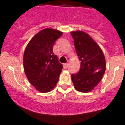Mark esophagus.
<instances>
[{"instance_id": "obj_1", "label": "esophagus", "mask_w": 125, "mask_h": 125, "mask_svg": "<svg viewBox=\"0 0 125 125\" xmlns=\"http://www.w3.org/2000/svg\"><path fill=\"white\" fill-rule=\"evenodd\" d=\"M68 67H69V64H68V63H64V64H63V68H64L65 69H67Z\"/></svg>"}]
</instances>
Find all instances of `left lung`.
I'll list each match as a JSON object with an SVG mask.
<instances>
[{
    "instance_id": "left-lung-1",
    "label": "left lung",
    "mask_w": 125,
    "mask_h": 125,
    "mask_svg": "<svg viewBox=\"0 0 125 125\" xmlns=\"http://www.w3.org/2000/svg\"><path fill=\"white\" fill-rule=\"evenodd\" d=\"M71 33L81 61L79 72L71 75L72 83L79 92H90L100 83L105 73L104 54L96 42L86 32L77 30Z\"/></svg>"
}]
</instances>
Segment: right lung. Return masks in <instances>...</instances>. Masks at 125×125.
<instances>
[{"label":"right lung","instance_id":"1","mask_svg":"<svg viewBox=\"0 0 125 125\" xmlns=\"http://www.w3.org/2000/svg\"><path fill=\"white\" fill-rule=\"evenodd\" d=\"M63 32L45 29L32 37L23 55L25 73L29 82L41 93H47L56 86L63 65L54 54V42Z\"/></svg>","mask_w":125,"mask_h":125}]
</instances>
